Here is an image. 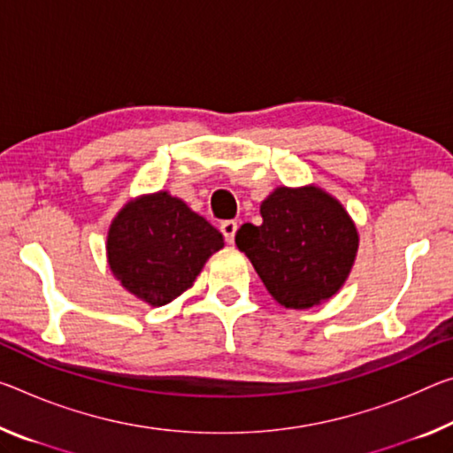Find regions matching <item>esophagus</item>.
Here are the masks:
<instances>
[{
	"instance_id": "obj_1",
	"label": "esophagus",
	"mask_w": 453,
	"mask_h": 453,
	"mask_svg": "<svg viewBox=\"0 0 453 453\" xmlns=\"http://www.w3.org/2000/svg\"><path fill=\"white\" fill-rule=\"evenodd\" d=\"M235 232H238V221L229 219V221H224V224H221V234H224V238H226L227 243H234Z\"/></svg>"
}]
</instances>
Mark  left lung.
Listing matches in <instances>:
<instances>
[{
    "mask_svg": "<svg viewBox=\"0 0 453 453\" xmlns=\"http://www.w3.org/2000/svg\"><path fill=\"white\" fill-rule=\"evenodd\" d=\"M262 224H243L235 246L272 298L312 308L333 298L355 264L358 234L347 210L314 185L278 188L262 201Z\"/></svg>",
    "mask_w": 453,
    "mask_h": 453,
    "instance_id": "1",
    "label": "left lung"
}]
</instances>
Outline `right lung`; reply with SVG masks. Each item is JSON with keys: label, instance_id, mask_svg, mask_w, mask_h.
<instances>
[{"label": "right lung", "instance_id": "add662e5", "mask_svg": "<svg viewBox=\"0 0 453 453\" xmlns=\"http://www.w3.org/2000/svg\"><path fill=\"white\" fill-rule=\"evenodd\" d=\"M224 235L167 191L136 197L112 219L106 254L112 274L150 306L191 288Z\"/></svg>", "mask_w": 453, "mask_h": 453}]
</instances>
